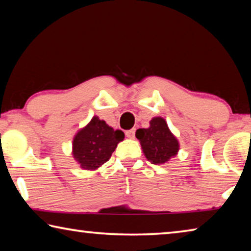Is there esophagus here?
Returning <instances> with one entry per match:
<instances>
[{
	"label": "esophagus",
	"instance_id": "1",
	"mask_svg": "<svg viewBox=\"0 0 251 251\" xmlns=\"http://www.w3.org/2000/svg\"><path fill=\"white\" fill-rule=\"evenodd\" d=\"M125 134H126V137H127V138L133 139V138L135 137V128L129 129V130H126Z\"/></svg>",
	"mask_w": 251,
	"mask_h": 251
}]
</instances>
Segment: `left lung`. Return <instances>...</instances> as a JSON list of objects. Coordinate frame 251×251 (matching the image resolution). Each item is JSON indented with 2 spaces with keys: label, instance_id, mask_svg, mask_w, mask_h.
Listing matches in <instances>:
<instances>
[{
  "label": "left lung",
  "instance_id": "left-lung-1",
  "mask_svg": "<svg viewBox=\"0 0 251 251\" xmlns=\"http://www.w3.org/2000/svg\"><path fill=\"white\" fill-rule=\"evenodd\" d=\"M135 135L141 143L144 155L151 164L167 163L179 151V142L160 116L151 118L150 127L137 129Z\"/></svg>",
  "mask_w": 251,
  "mask_h": 251
}]
</instances>
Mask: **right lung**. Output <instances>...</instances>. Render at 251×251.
I'll list each match as a JSON object with an SVG mask.
<instances>
[{
    "label": "right lung",
    "instance_id": "right-lung-1",
    "mask_svg": "<svg viewBox=\"0 0 251 251\" xmlns=\"http://www.w3.org/2000/svg\"><path fill=\"white\" fill-rule=\"evenodd\" d=\"M124 137L122 130H114L105 121L94 116L74 136L73 158L84 171H96L110 158L117 144Z\"/></svg>",
    "mask_w": 251,
    "mask_h": 251
}]
</instances>
